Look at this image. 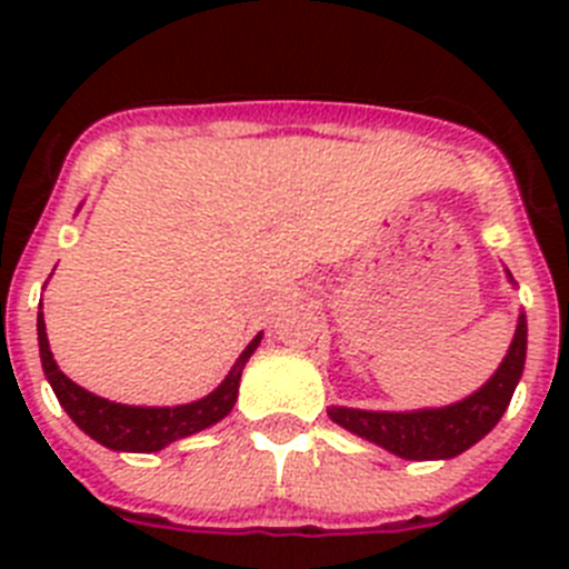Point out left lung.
I'll list each match as a JSON object with an SVG mask.
<instances>
[{
	"label": "left lung",
	"instance_id": "8db88e82",
	"mask_svg": "<svg viewBox=\"0 0 569 569\" xmlns=\"http://www.w3.org/2000/svg\"><path fill=\"white\" fill-rule=\"evenodd\" d=\"M525 356L527 319L521 313L510 350H507L499 370L490 376L485 387H479L467 399L447 407L413 410V413H379V410H356V407H330L328 416L350 433L373 441V445L385 447V450L401 456V459H453V456L465 453L467 447L485 439L492 427L499 425L512 393H516L521 370H525Z\"/></svg>",
	"mask_w": 569,
	"mask_h": 569
}]
</instances>
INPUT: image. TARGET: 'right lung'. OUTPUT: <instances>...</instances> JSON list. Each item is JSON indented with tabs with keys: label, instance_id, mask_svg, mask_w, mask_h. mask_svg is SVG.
Returning a JSON list of instances; mask_svg holds the SVG:
<instances>
[{
	"label": "right lung",
	"instance_id": "add662e5",
	"mask_svg": "<svg viewBox=\"0 0 569 569\" xmlns=\"http://www.w3.org/2000/svg\"><path fill=\"white\" fill-rule=\"evenodd\" d=\"M37 330L42 370L48 376L50 387H53V393H57L59 405L64 407V413L77 421L79 430H84L90 439H97L99 445L110 447V450H124V453H156V450L168 447L170 441L193 436L204 427L222 421L233 410L236 396H239L241 370H244V365H248V359L261 341L259 333L241 350L233 370L224 376L222 385L204 399L176 407H133L116 405V401L102 399V396L88 393L77 381H70L53 361V353H50L42 313L37 319Z\"/></svg>",
	"mask_w": 569,
	"mask_h": 569
}]
</instances>
